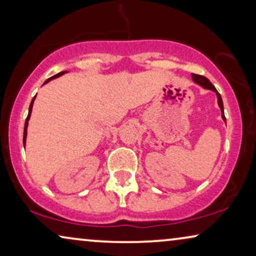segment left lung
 <instances>
[{
    "mask_svg": "<svg viewBox=\"0 0 256 256\" xmlns=\"http://www.w3.org/2000/svg\"><path fill=\"white\" fill-rule=\"evenodd\" d=\"M192 79H194V82L199 84V85H202L204 88H208V90H214L216 93V96H218V104H219V107L220 110H222V116L224 118V121H226V118H225V114H224V104H222V96H220L218 90L214 86L212 85V82H210V80L206 78L204 76H199V74H194V73H192Z\"/></svg>",
    "mask_w": 256,
    "mask_h": 256,
    "instance_id": "1",
    "label": "left lung"
}]
</instances>
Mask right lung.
Listing matches in <instances>:
<instances>
[{"label":"right lung","instance_id":"1","mask_svg":"<svg viewBox=\"0 0 256 256\" xmlns=\"http://www.w3.org/2000/svg\"><path fill=\"white\" fill-rule=\"evenodd\" d=\"M62 73H65V72H60V73H58V74H56V76H51V78H48L45 82H48V80H51V79H54V78H57V76H62ZM34 98H36V96H34V99H32V101H31V104H30V107H29V114H28L26 120V126H24V134H23V144H24V146H26V127H28V121H29V118H30V114H31V110H32V104H34Z\"/></svg>","mask_w":256,"mask_h":256}]
</instances>
